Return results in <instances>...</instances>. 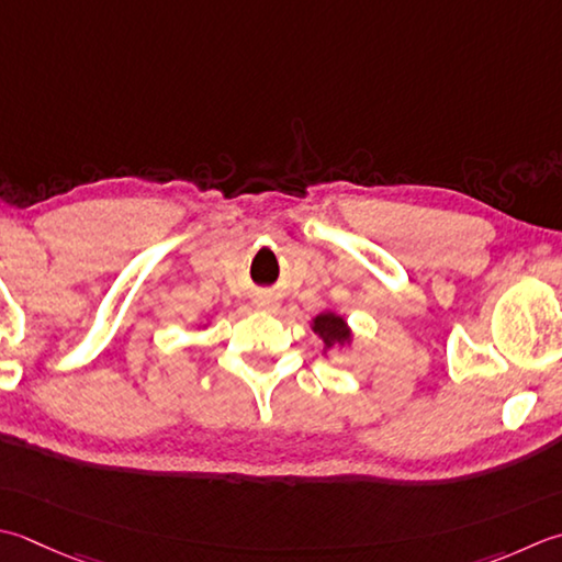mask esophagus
<instances>
[{"label": "esophagus", "instance_id": "esophagus-1", "mask_svg": "<svg viewBox=\"0 0 562 562\" xmlns=\"http://www.w3.org/2000/svg\"><path fill=\"white\" fill-rule=\"evenodd\" d=\"M256 306H258V310H262V312H278V304H274L270 296H258Z\"/></svg>", "mask_w": 562, "mask_h": 562}]
</instances>
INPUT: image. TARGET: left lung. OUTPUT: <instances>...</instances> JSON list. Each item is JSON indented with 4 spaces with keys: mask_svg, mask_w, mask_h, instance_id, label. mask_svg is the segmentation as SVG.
Segmentation results:
<instances>
[{
    "mask_svg": "<svg viewBox=\"0 0 562 562\" xmlns=\"http://www.w3.org/2000/svg\"><path fill=\"white\" fill-rule=\"evenodd\" d=\"M312 331L322 338L324 356L331 353L334 348L346 350L353 346V340H356L353 328H350L346 318L334 310H324L322 314H316L312 318Z\"/></svg>",
    "mask_w": 562,
    "mask_h": 562,
    "instance_id": "left-lung-1",
    "label": "left lung"
}]
</instances>
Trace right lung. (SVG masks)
Returning <instances> with one entry per match:
<instances>
[{
    "label": "right lung",
    "mask_w": 562,
    "mask_h": 562,
    "mask_svg": "<svg viewBox=\"0 0 562 562\" xmlns=\"http://www.w3.org/2000/svg\"><path fill=\"white\" fill-rule=\"evenodd\" d=\"M209 322H212V318H206V324H209ZM206 324H200V326H206Z\"/></svg>",
    "instance_id": "obj_1"
}]
</instances>
